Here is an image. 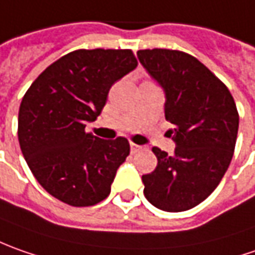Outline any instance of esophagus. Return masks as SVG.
Listing matches in <instances>:
<instances>
[{
  "mask_svg": "<svg viewBox=\"0 0 255 255\" xmlns=\"http://www.w3.org/2000/svg\"><path fill=\"white\" fill-rule=\"evenodd\" d=\"M129 146H131V152H132V154H135V152H138V151H141V148H142V146L134 144V142H131Z\"/></svg>",
  "mask_w": 255,
  "mask_h": 255,
  "instance_id": "1",
  "label": "esophagus"
}]
</instances>
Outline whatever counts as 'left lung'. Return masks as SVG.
Listing matches in <instances>:
<instances>
[{
  "label": "left lung",
  "instance_id": "obj_1",
  "mask_svg": "<svg viewBox=\"0 0 255 255\" xmlns=\"http://www.w3.org/2000/svg\"><path fill=\"white\" fill-rule=\"evenodd\" d=\"M136 56L165 92V119L175 154L154 146L158 165L142 175L144 195L165 212L198 206L217 188L232 162L239 113L226 84L180 50L144 49Z\"/></svg>",
  "mask_w": 255,
  "mask_h": 255
}]
</instances>
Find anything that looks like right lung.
I'll list each match as a JSON object with an SVG mask.
<instances>
[{
    "mask_svg": "<svg viewBox=\"0 0 255 255\" xmlns=\"http://www.w3.org/2000/svg\"><path fill=\"white\" fill-rule=\"evenodd\" d=\"M138 65L129 49H79L53 62L23 96L18 139L40 186L60 202L93 206L110 195L127 138L100 139L84 128L100 116L111 86Z\"/></svg>",
    "mask_w": 255,
    "mask_h": 255,
    "instance_id": "1",
    "label": "right lung"
}]
</instances>
